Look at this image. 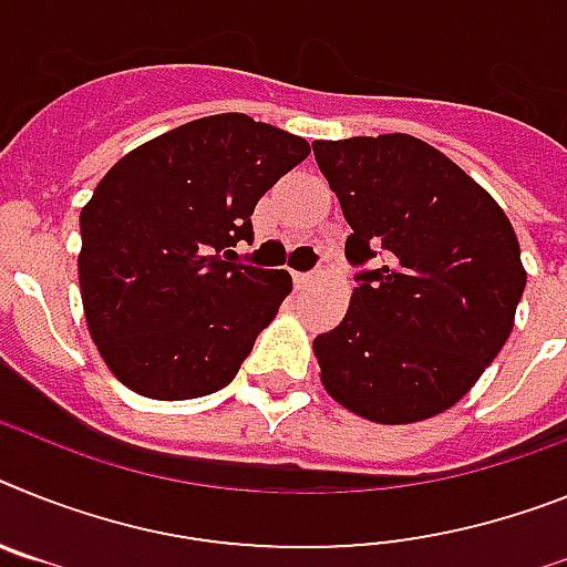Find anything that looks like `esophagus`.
Here are the masks:
<instances>
[{
	"label": "esophagus",
	"mask_w": 567,
	"mask_h": 567,
	"mask_svg": "<svg viewBox=\"0 0 567 567\" xmlns=\"http://www.w3.org/2000/svg\"><path fill=\"white\" fill-rule=\"evenodd\" d=\"M322 270H308V274H293V282H297V288H308L311 282H317L320 279Z\"/></svg>",
	"instance_id": "obj_1"
}]
</instances>
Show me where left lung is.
<instances>
[{
  "mask_svg": "<svg viewBox=\"0 0 567 567\" xmlns=\"http://www.w3.org/2000/svg\"><path fill=\"white\" fill-rule=\"evenodd\" d=\"M351 225L360 288L313 340L326 392L374 423L455 406L513 331L527 274L511 218L458 164L412 135L313 141Z\"/></svg>",
  "mask_w": 567,
  "mask_h": 567,
  "instance_id": "1",
  "label": "left lung"
}]
</instances>
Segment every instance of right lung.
<instances>
[{
  "label": "right lung",
  "instance_id": "1",
  "mask_svg": "<svg viewBox=\"0 0 567 567\" xmlns=\"http://www.w3.org/2000/svg\"><path fill=\"white\" fill-rule=\"evenodd\" d=\"M306 137L213 114L123 155L80 213V293L112 374L155 401L225 389L291 293L236 261L256 202L308 158Z\"/></svg>",
  "mask_w": 567,
  "mask_h": 567
}]
</instances>
